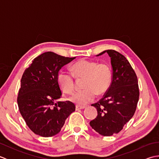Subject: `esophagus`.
Instances as JSON below:
<instances>
[{
  "instance_id": "1",
  "label": "esophagus",
  "mask_w": 159,
  "mask_h": 159,
  "mask_svg": "<svg viewBox=\"0 0 159 159\" xmlns=\"http://www.w3.org/2000/svg\"><path fill=\"white\" fill-rule=\"evenodd\" d=\"M85 108V106H79V105H76V110H80V109H84Z\"/></svg>"
}]
</instances>
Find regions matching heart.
<instances>
[{"instance_id": "1", "label": "heart", "mask_w": 159, "mask_h": 159, "mask_svg": "<svg viewBox=\"0 0 159 159\" xmlns=\"http://www.w3.org/2000/svg\"><path fill=\"white\" fill-rule=\"evenodd\" d=\"M74 76L85 77L83 90L78 91L70 98L72 102L79 105H85L92 102L98 95H102L109 89L111 81V72L106 63L98 64L94 61L81 59L72 66ZM57 81L64 92L72 93L74 87L72 74L66 70H61L57 75Z\"/></svg>"}]
</instances>
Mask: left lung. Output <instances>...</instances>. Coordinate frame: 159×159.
<instances>
[{"label": "left lung", "instance_id": "8db88e82", "mask_svg": "<svg viewBox=\"0 0 159 159\" xmlns=\"http://www.w3.org/2000/svg\"><path fill=\"white\" fill-rule=\"evenodd\" d=\"M105 52L111 58L112 81L102 98L92 104L98 116L89 124L99 134L111 136L122 130L134 116L139 91L136 74L126 57L114 50H104L96 56Z\"/></svg>", "mask_w": 159, "mask_h": 159}]
</instances>
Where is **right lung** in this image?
<instances>
[{
	"mask_svg": "<svg viewBox=\"0 0 159 159\" xmlns=\"http://www.w3.org/2000/svg\"><path fill=\"white\" fill-rule=\"evenodd\" d=\"M74 59L46 52L35 58L24 72L17 101L22 117L35 134L43 137L58 134L75 111L70 101L56 102L61 96L59 71Z\"/></svg>",
	"mask_w": 159,
	"mask_h": 159,
	"instance_id": "right-lung-1",
	"label": "right lung"
}]
</instances>
